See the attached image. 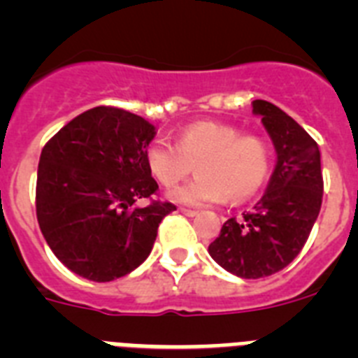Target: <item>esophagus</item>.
Segmentation results:
<instances>
[{
  "instance_id": "obj_1",
  "label": "esophagus",
  "mask_w": 358,
  "mask_h": 358,
  "mask_svg": "<svg viewBox=\"0 0 358 358\" xmlns=\"http://www.w3.org/2000/svg\"><path fill=\"white\" fill-rule=\"evenodd\" d=\"M181 213H185L186 217H195V215H199L197 210H188V208H181Z\"/></svg>"
}]
</instances>
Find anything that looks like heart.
<instances>
[{"label":"heart","mask_w":358,"mask_h":358,"mask_svg":"<svg viewBox=\"0 0 358 358\" xmlns=\"http://www.w3.org/2000/svg\"><path fill=\"white\" fill-rule=\"evenodd\" d=\"M150 173L166 188L182 181L192 169L199 176L170 199L188 206L210 202L245 201L267 181L273 166V150L258 134H240L233 125L195 122L177 132L176 143L152 141L145 150Z\"/></svg>","instance_id":"1"}]
</instances>
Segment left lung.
Returning <instances> with one entry per match:
<instances>
[{
  "label": "left lung",
  "mask_w": 358,
  "mask_h": 358,
  "mask_svg": "<svg viewBox=\"0 0 358 358\" xmlns=\"http://www.w3.org/2000/svg\"><path fill=\"white\" fill-rule=\"evenodd\" d=\"M274 148L267 192L251 211L229 218L208 252L227 273L245 280L271 276L301 252L322 202L321 154L312 136L265 100L252 102Z\"/></svg>",
  "instance_id": "obj_1"
}]
</instances>
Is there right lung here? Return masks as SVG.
<instances>
[{
    "label": "right lung",
    "instance_id": "add662e5",
    "mask_svg": "<svg viewBox=\"0 0 358 358\" xmlns=\"http://www.w3.org/2000/svg\"><path fill=\"white\" fill-rule=\"evenodd\" d=\"M156 136L147 120L118 107H94L66 123L41 152L36 211L53 255L78 276L113 281L150 255L172 202L157 192L145 161Z\"/></svg>",
    "mask_w": 358,
    "mask_h": 358
}]
</instances>
